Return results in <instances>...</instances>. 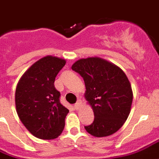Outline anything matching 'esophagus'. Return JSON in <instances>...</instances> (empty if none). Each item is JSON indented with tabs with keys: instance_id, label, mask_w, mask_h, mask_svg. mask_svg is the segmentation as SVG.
Wrapping results in <instances>:
<instances>
[{
	"instance_id": "esophagus-1",
	"label": "esophagus",
	"mask_w": 159,
	"mask_h": 159,
	"mask_svg": "<svg viewBox=\"0 0 159 159\" xmlns=\"http://www.w3.org/2000/svg\"><path fill=\"white\" fill-rule=\"evenodd\" d=\"M80 105H81V101L80 100H78V101L76 102V103L75 104V106H74V107H75V110H78L80 107Z\"/></svg>"
}]
</instances>
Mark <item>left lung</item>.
<instances>
[{"label": "left lung", "instance_id": "1", "mask_svg": "<svg viewBox=\"0 0 159 159\" xmlns=\"http://www.w3.org/2000/svg\"><path fill=\"white\" fill-rule=\"evenodd\" d=\"M72 70L84 79L85 99L94 111V121L84 126L87 132L102 138L117 132L129 116L133 97L125 73L100 58L80 59Z\"/></svg>", "mask_w": 159, "mask_h": 159}]
</instances>
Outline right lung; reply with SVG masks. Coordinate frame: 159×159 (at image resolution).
Returning a JSON list of instances; mask_svg holds the SVG:
<instances>
[{"instance_id":"obj_1","label":"right lung","mask_w":159,"mask_h":159,"mask_svg":"<svg viewBox=\"0 0 159 159\" xmlns=\"http://www.w3.org/2000/svg\"><path fill=\"white\" fill-rule=\"evenodd\" d=\"M66 61L47 56L36 62L22 75L16 86V112L26 128L36 138H58L64 128L69 110L60 103L54 80Z\"/></svg>"}]
</instances>
